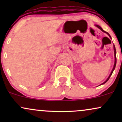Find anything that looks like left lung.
I'll return each mask as SVG.
<instances>
[{"mask_svg":"<svg viewBox=\"0 0 122 122\" xmlns=\"http://www.w3.org/2000/svg\"><path fill=\"white\" fill-rule=\"evenodd\" d=\"M95 26H96V27H97V28H99V29H100V30H102V31H103V32H104V33H106V34H107L108 35V36L109 37H110V38H111V36H110V35L109 34V33H107V32L105 31L104 30H103V29H102V28L101 27H100V26H99V25H95ZM114 56H115V62H114V67H113V69H112V71H111V72L110 75H109L108 77L107 78V80H106L104 82H103V83L101 84H100V85H103V84H104L106 83V82H107L108 81V80L109 79H110V77H111V76L112 75V74L113 72H114V71L115 68V66H116V64H117V56H116V54H117V51H116V49H115V45H114Z\"/></svg>","mask_w":122,"mask_h":122,"instance_id":"left-lung-1","label":"left lung"}]
</instances>
